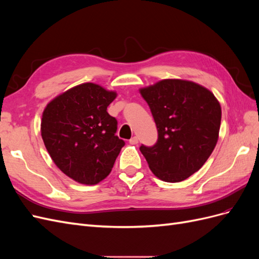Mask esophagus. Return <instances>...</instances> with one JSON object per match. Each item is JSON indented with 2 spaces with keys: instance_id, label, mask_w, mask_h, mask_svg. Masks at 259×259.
I'll return each instance as SVG.
<instances>
[{
  "instance_id": "obj_1",
  "label": "esophagus",
  "mask_w": 259,
  "mask_h": 259,
  "mask_svg": "<svg viewBox=\"0 0 259 259\" xmlns=\"http://www.w3.org/2000/svg\"><path fill=\"white\" fill-rule=\"evenodd\" d=\"M130 144H131V145H136V144H138V138H137V136L132 137V138L130 139Z\"/></svg>"
}]
</instances>
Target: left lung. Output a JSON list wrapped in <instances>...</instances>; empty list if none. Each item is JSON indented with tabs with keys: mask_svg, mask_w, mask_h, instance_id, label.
I'll use <instances>...</instances> for the list:
<instances>
[{
	"mask_svg": "<svg viewBox=\"0 0 259 259\" xmlns=\"http://www.w3.org/2000/svg\"><path fill=\"white\" fill-rule=\"evenodd\" d=\"M158 128V142L140 146L152 173L178 183L198 171L217 144L222 108L214 94L191 81L166 79L139 90Z\"/></svg>",
	"mask_w": 259,
	"mask_h": 259,
	"instance_id": "8db88e82",
	"label": "left lung"
}]
</instances>
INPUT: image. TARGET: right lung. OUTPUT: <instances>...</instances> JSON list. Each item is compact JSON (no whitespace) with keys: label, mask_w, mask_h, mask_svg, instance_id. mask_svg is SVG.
Wrapping results in <instances>:
<instances>
[{"label":"right lung","mask_w":259,"mask_h":259,"mask_svg":"<svg viewBox=\"0 0 259 259\" xmlns=\"http://www.w3.org/2000/svg\"><path fill=\"white\" fill-rule=\"evenodd\" d=\"M116 93L83 83L60 94L42 114L41 135L57 167L83 185H96L113 167L124 140L117 121L107 112Z\"/></svg>","instance_id":"add662e5"}]
</instances>
